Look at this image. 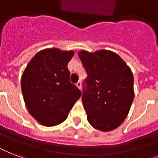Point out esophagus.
<instances>
[{"label": "esophagus", "instance_id": "34e87169", "mask_svg": "<svg viewBox=\"0 0 158 158\" xmlns=\"http://www.w3.org/2000/svg\"><path fill=\"white\" fill-rule=\"evenodd\" d=\"M76 86L78 87L79 89H81V82H80V81L78 82V83L76 84Z\"/></svg>", "mask_w": 158, "mask_h": 158}]
</instances>
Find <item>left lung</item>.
<instances>
[{"mask_svg": "<svg viewBox=\"0 0 158 158\" xmlns=\"http://www.w3.org/2000/svg\"><path fill=\"white\" fill-rule=\"evenodd\" d=\"M79 59L88 76L82 102L89 124L107 132L120 126L134 100V76L119 55L107 50L80 51Z\"/></svg>", "mask_w": 158, "mask_h": 158, "instance_id": "8db88e82", "label": "left lung"}]
</instances>
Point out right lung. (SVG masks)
Wrapping results in <instances>:
<instances>
[{
    "instance_id": "add662e5",
    "label": "right lung",
    "mask_w": 158,
    "mask_h": 158,
    "mask_svg": "<svg viewBox=\"0 0 158 158\" xmlns=\"http://www.w3.org/2000/svg\"><path fill=\"white\" fill-rule=\"evenodd\" d=\"M73 51L49 48L32 58L21 79V89L30 115L44 126H55L66 120L81 91L69 81L67 64Z\"/></svg>"
}]
</instances>
